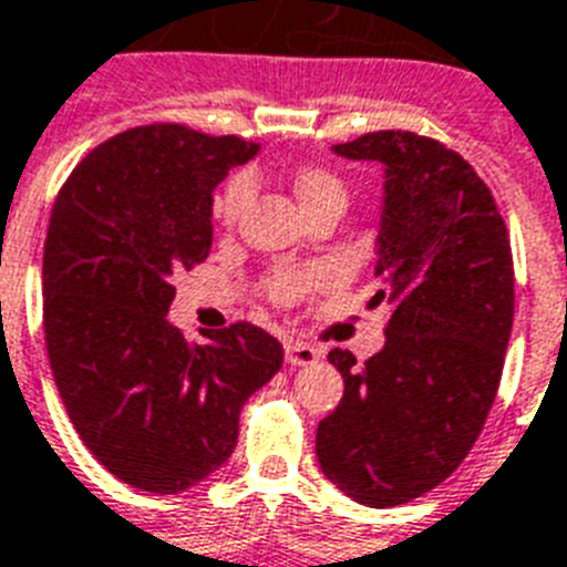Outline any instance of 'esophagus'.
Returning <instances> with one entry per match:
<instances>
[{
	"instance_id": "1",
	"label": "esophagus",
	"mask_w": 567,
	"mask_h": 567,
	"mask_svg": "<svg viewBox=\"0 0 567 567\" xmlns=\"http://www.w3.org/2000/svg\"><path fill=\"white\" fill-rule=\"evenodd\" d=\"M320 360V351L313 346H306V342H285V363L288 365H311Z\"/></svg>"
}]
</instances>
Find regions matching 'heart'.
Segmentation results:
<instances>
[{"mask_svg": "<svg viewBox=\"0 0 567 567\" xmlns=\"http://www.w3.org/2000/svg\"><path fill=\"white\" fill-rule=\"evenodd\" d=\"M250 181L254 178H233L225 187V193H221V198L216 202V218L225 227L236 225L241 218V213L247 210V204H250ZM291 189L308 218L317 216V213L322 210H346V204H349L346 181L337 173H331V169H326V166H297L291 173ZM306 285L308 279H302V276L276 274L274 279H270V297L279 299V302H288V299L297 297Z\"/></svg>", "mask_w": 567, "mask_h": 567, "instance_id": "obj_1", "label": "heart"}]
</instances>
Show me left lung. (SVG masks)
Wrapping results in <instances>:
<instances>
[{"instance_id":"8db88e82","label":"left lung","mask_w":567,"mask_h":567,"mask_svg":"<svg viewBox=\"0 0 567 567\" xmlns=\"http://www.w3.org/2000/svg\"><path fill=\"white\" fill-rule=\"evenodd\" d=\"M383 166L374 274L392 308L363 365L334 349L342 401L317 426L331 484L369 507L430 493L467 458L496 401L513 328V256L487 184L458 152L415 132L331 146Z\"/></svg>"}]
</instances>
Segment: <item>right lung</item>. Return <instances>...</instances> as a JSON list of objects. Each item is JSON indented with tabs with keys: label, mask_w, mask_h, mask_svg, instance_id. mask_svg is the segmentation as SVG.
<instances>
[{
	"label": "right lung",
	"mask_w": 567,
	"mask_h": 567,
	"mask_svg": "<svg viewBox=\"0 0 567 567\" xmlns=\"http://www.w3.org/2000/svg\"><path fill=\"white\" fill-rule=\"evenodd\" d=\"M241 137L178 123L89 152L51 210L45 346L71 423L121 482L175 496L236 450L239 412L282 369V346L236 322L187 342L166 320L173 276L210 256L213 189L256 158Z\"/></svg>",
	"instance_id": "obj_1"
}]
</instances>
